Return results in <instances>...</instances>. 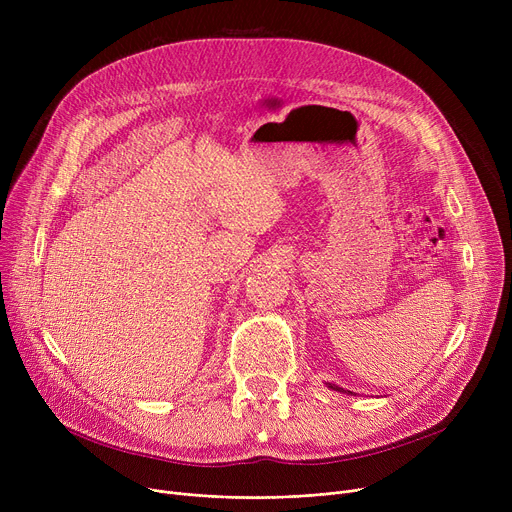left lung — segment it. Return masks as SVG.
Masks as SVG:
<instances>
[{"label":"left lung","mask_w":512,"mask_h":512,"mask_svg":"<svg viewBox=\"0 0 512 512\" xmlns=\"http://www.w3.org/2000/svg\"><path fill=\"white\" fill-rule=\"evenodd\" d=\"M328 386H330V388H332V390H338V392H344V390H342V388H338V386H334V384H328Z\"/></svg>","instance_id":"1"}]
</instances>
